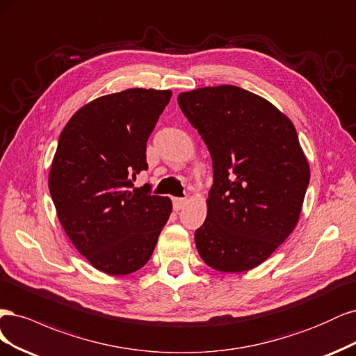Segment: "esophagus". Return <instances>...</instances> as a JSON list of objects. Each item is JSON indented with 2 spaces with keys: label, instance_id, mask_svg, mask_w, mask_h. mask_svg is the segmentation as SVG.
<instances>
[{
  "label": "esophagus",
  "instance_id": "1",
  "mask_svg": "<svg viewBox=\"0 0 356 356\" xmlns=\"http://www.w3.org/2000/svg\"><path fill=\"white\" fill-rule=\"evenodd\" d=\"M186 205V198H173V209L176 211L181 210Z\"/></svg>",
  "mask_w": 356,
  "mask_h": 356
}]
</instances>
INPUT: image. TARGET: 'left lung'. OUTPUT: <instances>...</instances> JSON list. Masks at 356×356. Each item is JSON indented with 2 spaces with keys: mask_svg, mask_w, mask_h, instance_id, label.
I'll return each instance as SVG.
<instances>
[{
  "mask_svg": "<svg viewBox=\"0 0 356 356\" xmlns=\"http://www.w3.org/2000/svg\"><path fill=\"white\" fill-rule=\"evenodd\" d=\"M177 102L213 161L207 219L195 231L198 253L216 270L253 269L293 232L302 211L311 171L294 125L236 86L186 91Z\"/></svg>",
  "mask_w": 356,
  "mask_h": 356,
  "instance_id": "obj_1",
  "label": "left lung"
}]
</instances>
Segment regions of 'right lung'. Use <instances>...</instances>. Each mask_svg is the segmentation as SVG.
<instances>
[{
  "instance_id": "right-lung-1",
  "label": "right lung",
  "mask_w": 356,
  "mask_h": 356,
  "mask_svg": "<svg viewBox=\"0 0 356 356\" xmlns=\"http://www.w3.org/2000/svg\"><path fill=\"white\" fill-rule=\"evenodd\" d=\"M170 90L129 88L83 106L60 133L49 175L57 217L96 269L129 275L151 259L171 201L133 189Z\"/></svg>"
}]
</instances>
